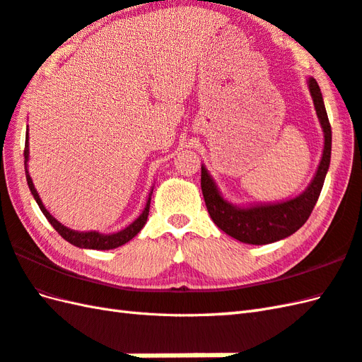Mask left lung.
I'll use <instances>...</instances> for the list:
<instances>
[{
	"label": "left lung",
	"instance_id": "obj_1",
	"mask_svg": "<svg viewBox=\"0 0 362 362\" xmlns=\"http://www.w3.org/2000/svg\"><path fill=\"white\" fill-rule=\"evenodd\" d=\"M308 91L324 133V150L313 180L299 195L276 203L238 206L223 197L216 182L202 164V190L212 221L228 235L247 245H268L293 235L300 229L316 206L332 158V127L324 105L322 93L313 77L307 78Z\"/></svg>",
	"mask_w": 362,
	"mask_h": 362
}]
</instances>
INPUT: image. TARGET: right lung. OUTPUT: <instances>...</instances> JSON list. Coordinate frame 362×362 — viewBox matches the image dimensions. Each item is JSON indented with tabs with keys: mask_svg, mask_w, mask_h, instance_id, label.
<instances>
[{
	"mask_svg": "<svg viewBox=\"0 0 362 362\" xmlns=\"http://www.w3.org/2000/svg\"><path fill=\"white\" fill-rule=\"evenodd\" d=\"M29 133H26V146H24V170H26V181H28V186L32 197L37 202L40 211L43 212V215L47 218L52 224V228L59 232V234L69 242L71 245H74L77 247H82V249H98V251H108V249H115L125 245L127 242H130V240L138 235L141 229L146 226L147 218H148V211H150V199H151V194H153V187H151L148 198H147V203L146 207H144L142 214L136 218L133 223L128 224L127 228L120 229L117 232H113V234H102L99 230H74L71 228H66L65 224H62L55 216H52L49 214V211L45 207L42 198H40L38 192L34 186V182H32V178L29 175Z\"/></svg>",
	"mask_w": 362,
	"mask_h": 362,
	"instance_id": "obj_1",
	"label": "right lung"
}]
</instances>
